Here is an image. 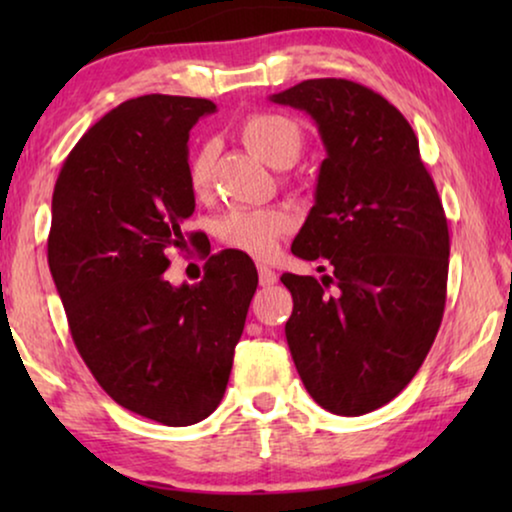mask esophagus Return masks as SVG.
Masks as SVG:
<instances>
[{
    "label": "esophagus",
    "instance_id": "1",
    "mask_svg": "<svg viewBox=\"0 0 512 512\" xmlns=\"http://www.w3.org/2000/svg\"><path fill=\"white\" fill-rule=\"evenodd\" d=\"M258 279H261V286H272L277 282V272L268 265H258Z\"/></svg>",
    "mask_w": 512,
    "mask_h": 512
}]
</instances>
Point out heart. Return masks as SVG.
<instances>
[{
    "label": "heart",
    "mask_w": 512,
    "mask_h": 512,
    "mask_svg": "<svg viewBox=\"0 0 512 512\" xmlns=\"http://www.w3.org/2000/svg\"><path fill=\"white\" fill-rule=\"evenodd\" d=\"M242 144L265 163L284 167L303 151L305 132L296 118L282 111H254L237 128ZM212 177V146L202 144L188 160V186L195 195L205 193ZM291 214L282 207L235 209L219 221L223 244L244 254L265 258L275 251L279 237L291 228Z\"/></svg>",
    "instance_id": "1"
}]
</instances>
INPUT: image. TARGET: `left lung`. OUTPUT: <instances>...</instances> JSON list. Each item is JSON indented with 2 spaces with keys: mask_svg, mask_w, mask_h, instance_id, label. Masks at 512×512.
<instances>
[{
  "mask_svg": "<svg viewBox=\"0 0 512 512\" xmlns=\"http://www.w3.org/2000/svg\"><path fill=\"white\" fill-rule=\"evenodd\" d=\"M307 111L324 139L317 195L291 251L326 258L319 279L286 272L293 363L321 408L359 417L408 387L443 321L450 230L415 130L380 93L310 79L270 97Z\"/></svg>",
  "mask_w": 512,
  "mask_h": 512,
  "instance_id": "1",
  "label": "left lung"
}]
</instances>
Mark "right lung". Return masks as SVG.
<instances>
[{
  "instance_id": "obj_1",
  "label": "right lung",
  "mask_w": 512,
  "mask_h": 512,
  "mask_svg": "<svg viewBox=\"0 0 512 512\" xmlns=\"http://www.w3.org/2000/svg\"><path fill=\"white\" fill-rule=\"evenodd\" d=\"M214 109L179 95L118 104L79 139L53 191L48 268L74 345L118 405L165 426L221 403L258 286L251 258L230 249L209 256L198 284L165 279L195 209L188 132Z\"/></svg>"
}]
</instances>
